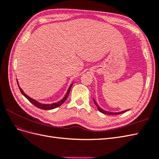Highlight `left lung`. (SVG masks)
<instances>
[{
	"label": "left lung",
	"instance_id": "1",
	"mask_svg": "<svg viewBox=\"0 0 159 159\" xmlns=\"http://www.w3.org/2000/svg\"><path fill=\"white\" fill-rule=\"evenodd\" d=\"M94 103H95V105L96 106L98 107V110L100 112H102V113H105V114H107V115H119V114H121V113H125V112H126V111H127L128 110H126V111H122V112H120V113H111V112H108V111H104V110H103L102 109H101L99 107V105L95 103V102L94 101Z\"/></svg>",
	"mask_w": 159,
	"mask_h": 159
}]
</instances>
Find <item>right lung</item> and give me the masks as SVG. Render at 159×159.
Masks as SVG:
<instances>
[{"instance_id": "add662e5", "label": "right lung", "mask_w": 159, "mask_h": 159, "mask_svg": "<svg viewBox=\"0 0 159 159\" xmlns=\"http://www.w3.org/2000/svg\"><path fill=\"white\" fill-rule=\"evenodd\" d=\"M17 84H18V88H19V89H20V92H21V93L25 96V97L29 101V102H30V103H32L34 105H35V106L36 107H38V108H39V109H44V110H50V109H55V108H56V107H60L61 105H62L64 103V102L66 101V99L68 98V95H69V93H70V89H71V86H72V84H71V85L70 86V88H69V89H68V91H67V93H66V95H65V97L62 99L61 101H60V102H57V103H52V104H48V105H46V104H42V103H38L36 101H35L34 99H32V98H30V97H28V96L26 95V94H25V93H24V91L22 90V89L20 88V86H19V85H18V81H17Z\"/></svg>"}]
</instances>
